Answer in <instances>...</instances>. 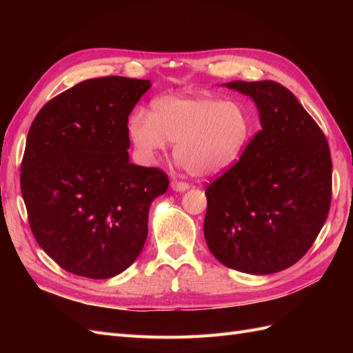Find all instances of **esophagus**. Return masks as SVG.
I'll use <instances>...</instances> for the list:
<instances>
[{
    "mask_svg": "<svg viewBox=\"0 0 353 353\" xmlns=\"http://www.w3.org/2000/svg\"><path fill=\"white\" fill-rule=\"evenodd\" d=\"M170 187H172V190H175V191H185V190L190 188V184L188 183H183V181L174 179L172 183H170Z\"/></svg>",
    "mask_w": 353,
    "mask_h": 353,
    "instance_id": "34e87169",
    "label": "esophagus"
}]
</instances>
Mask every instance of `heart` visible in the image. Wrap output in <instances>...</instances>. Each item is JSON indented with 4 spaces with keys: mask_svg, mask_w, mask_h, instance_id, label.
Segmentation results:
<instances>
[{
    "mask_svg": "<svg viewBox=\"0 0 353 353\" xmlns=\"http://www.w3.org/2000/svg\"><path fill=\"white\" fill-rule=\"evenodd\" d=\"M131 140L145 157L175 144L174 156L197 178L218 175L237 162L253 132L240 103L205 95H166L154 100L147 117L137 113L128 125Z\"/></svg>",
    "mask_w": 353,
    "mask_h": 353,
    "instance_id": "b5f03b06",
    "label": "heart"
}]
</instances>
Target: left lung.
<instances>
[{
  "instance_id": "1",
  "label": "left lung",
  "mask_w": 353,
  "mask_h": 353,
  "mask_svg": "<svg viewBox=\"0 0 353 353\" xmlns=\"http://www.w3.org/2000/svg\"><path fill=\"white\" fill-rule=\"evenodd\" d=\"M250 95L262 130L206 188L205 239L231 270L265 275L311 249L331 203L330 147L321 128L281 83H225Z\"/></svg>"
}]
</instances>
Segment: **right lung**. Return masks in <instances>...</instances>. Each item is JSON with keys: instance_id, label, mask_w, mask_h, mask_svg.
<instances>
[{"instance_id": "right-lung-1", "label": "right lung", "mask_w": 353, "mask_h": 353, "mask_svg": "<svg viewBox=\"0 0 353 353\" xmlns=\"http://www.w3.org/2000/svg\"><path fill=\"white\" fill-rule=\"evenodd\" d=\"M150 81H82L50 100L30 125L20 188L35 240L74 275L112 279L134 263L148 208L168 175L130 162L128 116Z\"/></svg>"}]
</instances>
